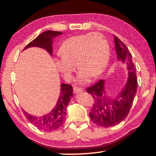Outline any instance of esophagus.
Wrapping results in <instances>:
<instances>
[{
    "mask_svg": "<svg viewBox=\"0 0 156 156\" xmlns=\"http://www.w3.org/2000/svg\"><path fill=\"white\" fill-rule=\"evenodd\" d=\"M83 91V89L82 88H78V87H74L73 88V93L74 94H79L81 93L82 91Z\"/></svg>",
    "mask_w": 156,
    "mask_h": 156,
    "instance_id": "obj_1",
    "label": "esophagus"
}]
</instances>
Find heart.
Listing matches in <instances>:
<instances>
[{"mask_svg":"<svg viewBox=\"0 0 156 156\" xmlns=\"http://www.w3.org/2000/svg\"><path fill=\"white\" fill-rule=\"evenodd\" d=\"M60 58L56 60L58 70L66 80L72 79L76 64L80 69L78 80L86 83L91 76L97 77L109 63L110 49L106 38L100 33L72 36L60 48Z\"/></svg>","mask_w":156,"mask_h":156,"instance_id":"obj_1","label":"heart"}]
</instances>
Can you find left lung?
Here are the masks:
<instances>
[{"label":"left lung","instance_id":"1","mask_svg":"<svg viewBox=\"0 0 156 156\" xmlns=\"http://www.w3.org/2000/svg\"><path fill=\"white\" fill-rule=\"evenodd\" d=\"M118 60L125 65L128 78L124 87L117 94L107 90L105 80H100L87 89L94 98V103L89 117L96 125L110 127L119 124L127 116L135 98L138 82L136 67L131 53L118 37L114 36Z\"/></svg>","mask_w":156,"mask_h":156}]
</instances>
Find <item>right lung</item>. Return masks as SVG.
<instances>
[{
  "label": "right lung",
  "instance_id": "add662e5",
  "mask_svg": "<svg viewBox=\"0 0 156 156\" xmlns=\"http://www.w3.org/2000/svg\"><path fill=\"white\" fill-rule=\"evenodd\" d=\"M62 34V32L55 31H44L40 35L29 43L25 49L30 47H37L45 49L52 56L53 54V39L58 35ZM73 97V88L68 84L62 83L60 84V96L58 99L56 105L51 112L43 116H35L31 115L23 110L26 118L30 122L35 125L39 129L45 131L56 130L62 126L65 122L67 115V107Z\"/></svg>",
  "mask_w": 156,
  "mask_h": 156
}]
</instances>
